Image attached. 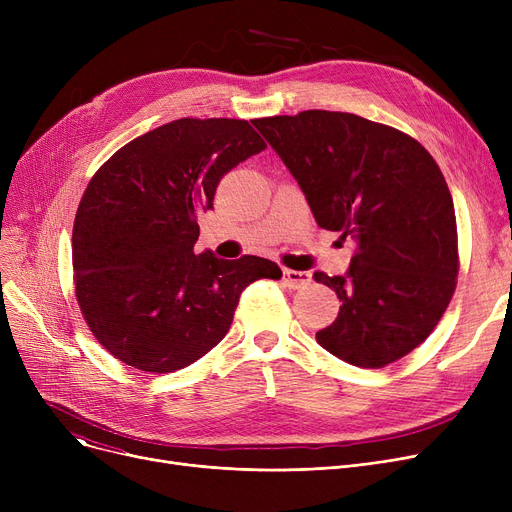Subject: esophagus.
Returning <instances> with one entry per match:
<instances>
[{
	"label": "esophagus",
	"instance_id": "esophagus-1",
	"mask_svg": "<svg viewBox=\"0 0 512 512\" xmlns=\"http://www.w3.org/2000/svg\"><path fill=\"white\" fill-rule=\"evenodd\" d=\"M282 282L288 288H305L311 284V272H299V270H282Z\"/></svg>",
	"mask_w": 512,
	"mask_h": 512
}]
</instances>
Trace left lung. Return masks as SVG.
Masks as SVG:
<instances>
[{"label":"left lung","mask_w":512,"mask_h":512,"mask_svg":"<svg viewBox=\"0 0 512 512\" xmlns=\"http://www.w3.org/2000/svg\"><path fill=\"white\" fill-rule=\"evenodd\" d=\"M299 182L319 228L351 236L334 324L315 334L334 357L378 369L409 355L438 326L459 274L448 184L415 139L355 114L307 110L253 120Z\"/></svg>","instance_id":"1"}]
</instances>
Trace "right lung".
I'll use <instances>...</instances> for the list:
<instances>
[{"label": "right lung", "instance_id": "add662e5", "mask_svg": "<svg viewBox=\"0 0 512 512\" xmlns=\"http://www.w3.org/2000/svg\"><path fill=\"white\" fill-rule=\"evenodd\" d=\"M263 149L247 120L182 118L91 178L72 230L76 299L116 359L149 373L191 365L228 334L242 290L282 278L270 259L193 251L197 213L213 209L222 176Z\"/></svg>", "mask_w": 512, "mask_h": 512}]
</instances>
